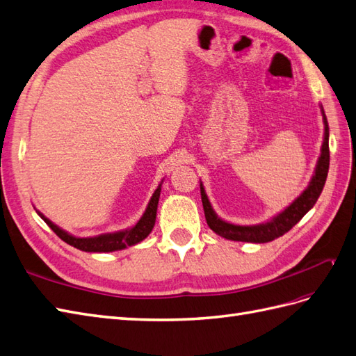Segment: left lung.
I'll use <instances>...</instances> for the list:
<instances>
[{
	"label": "left lung",
	"mask_w": 356,
	"mask_h": 356,
	"mask_svg": "<svg viewBox=\"0 0 356 356\" xmlns=\"http://www.w3.org/2000/svg\"><path fill=\"white\" fill-rule=\"evenodd\" d=\"M322 114H323V109H322ZM323 123H325V138H323L322 153H321V158H318L314 176L312 181H309L308 188L286 209V211H282L278 216H275L272 221L266 224L234 225L230 222H225L221 220V218L216 216L211 203H209V198L204 193L203 185H200V193H202V202H203L207 225L211 227L216 234L222 236L225 239L239 241V242L265 243L280 238V236L287 233L291 227L302 220L304 215L316 204L318 195L322 194V189L325 186L326 176H327V170H330V127H327L325 114H323Z\"/></svg>",
	"instance_id": "8db88e82"
}]
</instances>
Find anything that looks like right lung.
I'll return each instance as SVG.
<instances>
[{
    "label": "right lung",
    "instance_id": "add662e5",
    "mask_svg": "<svg viewBox=\"0 0 356 356\" xmlns=\"http://www.w3.org/2000/svg\"><path fill=\"white\" fill-rule=\"evenodd\" d=\"M159 195H161V185L152 195L150 203L147 209H145L144 215L141 216V220L136 222L132 229L124 230V232H117V233L100 234V236H96V238H75V236H72L58 229L56 224H52L48 218H44L42 213L39 215L61 241H65L66 243L72 245V247H75L81 251H87V252H109V251H117V250H123L126 247H131V245L138 243L143 239L147 238L153 229L154 221H156Z\"/></svg>",
    "mask_w": 356,
    "mask_h": 356
}]
</instances>
